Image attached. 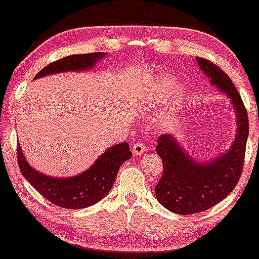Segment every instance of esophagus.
<instances>
[{"label": "esophagus", "mask_w": 259, "mask_h": 259, "mask_svg": "<svg viewBox=\"0 0 259 259\" xmlns=\"http://www.w3.org/2000/svg\"><path fill=\"white\" fill-rule=\"evenodd\" d=\"M132 151H133L134 156H141V154H144L145 152H146V146H145L141 141H138V142H135V144H133Z\"/></svg>", "instance_id": "34e87169"}]
</instances>
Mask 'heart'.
I'll return each mask as SVG.
<instances>
[{"instance_id": "obj_1", "label": "heart", "mask_w": 259, "mask_h": 259, "mask_svg": "<svg viewBox=\"0 0 259 259\" xmlns=\"http://www.w3.org/2000/svg\"><path fill=\"white\" fill-rule=\"evenodd\" d=\"M170 82L169 81H165L164 84H163V86H164V89H169L170 88ZM160 102V97H157V99H153V105H158V103Z\"/></svg>"}]
</instances>
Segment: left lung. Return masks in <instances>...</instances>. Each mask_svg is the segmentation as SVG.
Instances as JSON below:
<instances>
[{"label":"left lung","instance_id":"obj_1","mask_svg":"<svg viewBox=\"0 0 259 259\" xmlns=\"http://www.w3.org/2000/svg\"><path fill=\"white\" fill-rule=\"evenodd\" d=\"M200 68L233 101L237 115V136L230 150L207 164L197 163L184 152L170 135H160L156 152L163 163L156 190L163 207L178 214H195L215 206L235 189L241 177L248 138V117L241 96L218 65L197 57Z\"/></svg>","mask_w":259,"mask_h":259}]
</instances>
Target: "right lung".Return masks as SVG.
<instances>
[{
  "label": "right lung",
  "mask_w": 259,
  "mask_h": 259,
  "mask_svg": "<svg viewBox=\"0 0 259 259\" xmlns=\"http://www.w3.org/2000/svg\"><path fill=\"white\" fill-rule=\"evenodd\" d=\"M102 55L101 52H95L68 56L46 65L36 74L35 79L59 72L86 69L92 67ZM17 156L20 173L41 196L58 207L80 209L97 203L108 194L120 165L132 157V151H129V145L126 142L113 146L85 173L67 179L47 177L32 169L26 162L19 145L17 146Z\"/></svg>",
  "instance_id": "1"
}]
</instances>
